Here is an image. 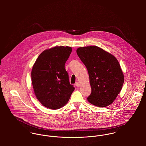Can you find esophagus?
<instances>
[{"instance_id": "esophagus-1", "label": "esophagus", "mask_w": 146, "mask_h": 146, "mask_svg": "<svg viewBox=\"0 0 146 146\" xmlns=\"http://www.w3.org/2000/svg\"><path fill=\"white\" fill-rule=\"evenodd\" d=\"M75 85H76V86H77V87H79L80 86V84L79 82H77L76 84H75Z\"/></svg>"}]
</instances>
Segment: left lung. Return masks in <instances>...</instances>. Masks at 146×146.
Instances as JSON below:
<instances>
[{"label":"left lung","mask_w":146,"mask_h":146,"mask_svg":"<svg viewBox=\"0 0 146 146\" xmlns=\"http://www.w3.org/2000/svg\"><path fill=\"white\" fill-rule=\"evenodd\" d=\"M76 53L89 74L92 93L87 98L88 102L100 107L112 104L121 91L124 81L116 58L97 46L79 47Z\"/></svg>","instance_id":"left-lung-1"}]
</instances>
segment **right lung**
Wrapping results in <instances>:
<instances>
[{"label": "right lung", "instance_id": "right-lung-1", "mask_svg": "<svg viewBox=\"0 0 146 146\" xmlns=\"http://www.w3.org/2000/svg\"><path fill=\"white\" fill-rule=\"evenodd\" d=\"M72 48L56 46L44 50L38 56L31 71V80L36 98L52 110L61 108L68 102L75 90L69 83L64 64Z\"/></svg>", "mask_w": 146, "mask_h": 146}]
</instances>
